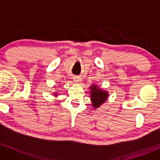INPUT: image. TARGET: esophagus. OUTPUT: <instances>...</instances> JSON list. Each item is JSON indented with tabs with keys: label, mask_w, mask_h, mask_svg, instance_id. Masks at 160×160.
<instances>
[{
	"label": "esophagus",
	"mask_w": 160,
	"mask_h": 160,
	"mask_svg": "<svg viewBox=\"0 0 160 160\" xmlns=\"http://www.w3.org/2000/svg\"><path fill=\"white\" fill-rule=\"evenodd\" d=\"M82 80V79L80 78V77H74V81L76 82H79Z\"/></svg>",
	"instance_id": "obj_1"
}]
</instances>
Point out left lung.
<instances>
[{
    "instance_id": "8db88e82",
    "label": "left lung",
    "mask_w": 160,
    "mask_h": 160,
    "mask_svg": "<svg viewBox=\"0 0 160 160\" xmlns=\"http://www.w3.org/2000/svg\"><path fill=\"white\" fill-rule=\"evenodd\" d=\"M90 89V100L92 102V106L94 109L98 108L102 104L107 101L109 96L108 92L100 88L97 84L93 83L89 88Z\"/></svg>"
}]
</instances>
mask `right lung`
<instances>
[{"instance_id": "add662e5", "label": "right lung", "mask_w": 160, "mask_h": 160, "mask_svg": "<svg viewBox=\"0 0 160 160\" xmlns=\"http://www.w3.org/2000/svg\"><path fill=\"white\" fill-rule=\"evenodd\" d=\"M53 95H54L55 97H56L57 95H58V92H53Z\"/></svg>"}]
</instances>
